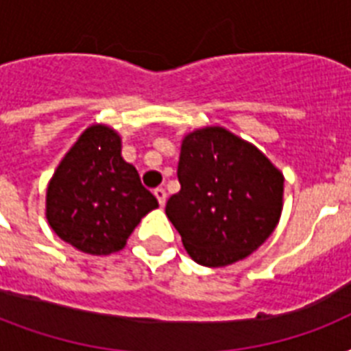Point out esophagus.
<instances>
[{"label": "esophagus", "mask_w": 351, "mask_h": 351, "mask_svg": "<svg viewBox=\"0 0 351 351\" xmlns=\"http://www.w3.org/2000/svg\"><path fill=\"white\" fill-rule=\"evenodd\" d=\"M154 197H156V200H158V204L164 208L165 202H167V193H165V189H162V187H158V189H154Z\"/></svg>", "instance_id": "34e87169"}]
</instances>
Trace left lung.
I'll use <instances>...</instances> for the list:
<instances>
[{"label":"left lung","mask_w":351,"mask_h":351,"mask_svg":"<svg viewBox=\"0 0 351 351\" xmlns=\"http://www.w3.org/2000/svg\"><path fill=\"white\" fill-rule=\"evenodd\" d=\"M180 191L165 215L193 261L230 266L258 250L282 213L284 175L253 143L220 125L182 140Z\"/></svg>","instance_id":"1"}]
</instances>
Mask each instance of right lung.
<instances>
[{"label": "right lung", "instance_id": "right-lung-1", "mask_svg": "<svg viewBox=\"0 0 351 351\" xmlns=\"http://www.w3.org/2000/svg\"><path fill=\"white\" fill-rule=\"evenodd\" d=\"M158 200L121 156L112 127H87L63 156L47 186L45 217L52 231L89 255L123 250L129 234Z\"/></svg>", "mask_w": 351, "mask_h": 351}]
</instances>
